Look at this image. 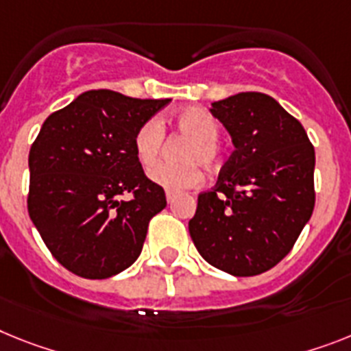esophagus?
<instances>
[{
    "label": "esophagus",
    "mask_w": 351,
    "mask_h": 351,
    "mask_svg": "<svg viewBox=\"0 0 351 351\" xmlns=\"http://www.w3.org/2000/svg\"><path fill=\"white\" fill-rule=\"evenodd\" d=\"M166 199H167V203H173V199H175V193H169V191H167L166 193Z\"/></svg>",
    "instance_id": "esophagus-1"
}]
</instances>
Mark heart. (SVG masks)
<instances>
[{
  "instance_id": "1",
  "label": "heart",
  "mask_w": 351,
  "mask_h": 351,
  "mask_svg": "<svg viewBox=\"0 0 351 351\" xmlns=\"http://www.w3.org/2000/svg\"><path fill=\"white\" fill-rule=\"evenodd\" d=\"M173 123L178 132L191 137L182 153V157L187 162L184 164L162 162L148 171V178L169 193H180L184 189L196 187L202 182L203 175L198 161L208 169L219 166L221 148L217 144L219 126L210 114L199 108L178 112L173 117ZM162 146H164V130L160 123L157 119L144 121L134 135V149L141 164L143 166L155 164L160 157Z\"/></svg>"
}]
</instances>
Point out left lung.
Returning <instances> with one entry per match:
<instances>
[{"mask_svg": "<svg viewBox=\"0 0 351 351\" xmlns=\"http://www.w3.org/2000/svg\"><path fill=\"white\" fill-rule=\"evenodd\" d=\"M234 153L217 184L198 196L193 243L210 266L234 276L261 275L291 252L314 210L316 155L302 123L262 93L210 105Z\"/></svg>", "mask_w": 351, "mask_h": 351, "instance_id": "8db88e82", "label": "left lung"}]
</instances>
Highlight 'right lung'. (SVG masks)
I'll list each match as a JSON object with an SVG mask.
<instances>
[{
  "mask_svg": "<svg viewBox=\"0 0 351 351\" xmlns=\"http://www.w3.org/2000/svg\"><path fill=\"white\" fill-rule=\"evenodd\" d=\"M169 101L87 90L44 121L28 157V212L71 273L108 278L143 252L149 219L167 203L144 175L134 135ZM126 192L132 198L121 200Z\"/></svg>",
  "mask_w": 351,
  "mask_h": 351,
  "instance_id": "1",
  "label": "right lung"
}]
</instances>
